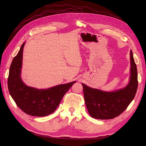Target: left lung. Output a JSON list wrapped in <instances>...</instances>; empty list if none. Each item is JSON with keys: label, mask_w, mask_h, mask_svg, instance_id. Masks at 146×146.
I'll list each match as a JSON object with an SVG mask.
<instances>
[{"label": "left lung", "mask_w": 146, "mask_h": 146, "mask_svg": "<svg viewBox=\"0 0 146 146\" xmlns=\"http://www.w3.org/2000/svg\"><path fill=\"white\" fill-rule=\"evenodd\" d=\"M130 61V82L122 89L106 92L82 83L86 108L92 117L98 119H113L124 111L133 100L138 82L136 64L131 50Z\"/></svg>", "instance_id": "obj_1"}]
</instances>
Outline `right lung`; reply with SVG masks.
Here are the masks:
<instances>
[{"label": "right lung", "instance_id": "1", "mask_svg": "<svg viewBox=\"0 0 146 146\" xmlns=\"http://www.w3.org/2000/svg\"><path fill=\"white\" fill-rule=\"evenodd\" d=\"M25 42L13 58L8 78L10 94L17 106L30 116L42 117L55 111L60 102L74 83L57 85L46 90H39L28 86L21 80L23 53Z\"/></svg>", "mask_w": 146, "mask_h": 146}]
</instances>
